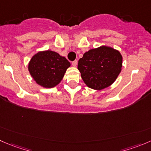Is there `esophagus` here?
<instances>
[{
  "label": "esophagus",
  "mask_w": 151,
  "mask_h": 151,
  "mask_svg": "<svg viewBox=\"0 0 151 151\" xmlns=\"http://www.w3.org/2000/svg\"><path fill=\"white\" fill-rule=\"evenodd\" d=\"M72 65H73V66H74V67L77 66V60L73 61V62H72Z\"/></svg>",
  "instance_id": "1"
}]
</instances>
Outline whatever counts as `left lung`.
Listing matches in <instances>:
<instances>
[{
	"instance_id": "obj_1",
	"label": "left lung",
	"mask_w": 151,
	"mask_h": 151,
	"mask_svg": "<svg viewBox=\"0 0 151 151\" xmlns=\"http://www.w3.org/2000/svg\"><path fill=\"white\" fill-rule=\"evenodd\" d=\"M120 52L108 46L90 49L78 61V70L88 87L102 90L111 86L121 72Z\"/></svg>"
}]
</instances>
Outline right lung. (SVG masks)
<instances>
[{
  "label": "right lung",
  "mask_w": 151,
  "mask_h": 151,
  "mask_svg": "<svg viewBox=\"0 0 151 151\" xmlns=\"http://www.w3.org/2000/svg\"><path fill=\"white\" fill-rule=\"evenodd\" d=\"M70 65L66 58L57 52L47 50L35 54L29 61L28 68L37 84L50 88L60 83Z\"/></svg>",
  "instance_id": "obj_1"
}]
</instances>
